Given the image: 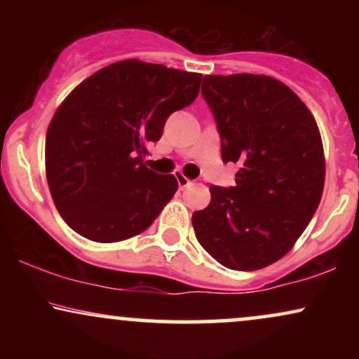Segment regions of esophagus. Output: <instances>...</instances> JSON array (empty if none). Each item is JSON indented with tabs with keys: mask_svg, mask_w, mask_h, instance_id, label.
<instances>
[{
	"mask_svg": "<svg viewBox=\"0 0 359 359\" xmlns=\"http://www.w3.org/2000/svg\"><path fill=\"white\" fill-rule=\"evenodd\" d=\"M175 177H177V182H179V187H180V189L189 187V185L192 184V180H189L187 177H185L184 174H180V172H177Z\"/></svg>",
	"mask_w": 359,
	"mask_h": 359,
	"instance_id": "obj_1",
	"label": "esophagus"
}]
</instances>
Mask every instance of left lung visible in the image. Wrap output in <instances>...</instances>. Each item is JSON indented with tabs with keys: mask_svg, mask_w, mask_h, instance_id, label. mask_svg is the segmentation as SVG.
I'll return each instance as SVG.
<instances>
[{
	"mask_svg": "<svg viewBox=\"0 0 359 359\" xmlns=\"http://www.w3.org/2000/svg\"><path fill=\"white\" fill-rule=\"evenodd\" d=\"M222 162L240 163L236 185H211L192 214L197 241L226 269H265L285 257L320 203L323 140L312 113L288 86L263 74L204 76Z\"/></svg>",
	"mask_w": 359,
	"mask_h": 359,
	"instance_id": "1",
	"label": "left lung"
}]
</instances>
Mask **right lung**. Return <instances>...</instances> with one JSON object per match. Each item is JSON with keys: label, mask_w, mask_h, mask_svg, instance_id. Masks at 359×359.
I'll use <instances>...</instances> for the list:
<instances>
[{"label": "right lung", "mask_w": 359, "mask_h": 359, "mask_svg": "<svg viewBox=\"0 0 359 359\" xmlns=\"http://www.w3.org/2000/svg\"><path fill=\"white\" fill-rule=\"evenodd\" d=\"M203 76L138 59L106 65L60 102L45 138V174L62 219L97 243L145 231L179 187L143 163Z\"/></svg>", "instance_id": "obj_1"}]
</instances>
